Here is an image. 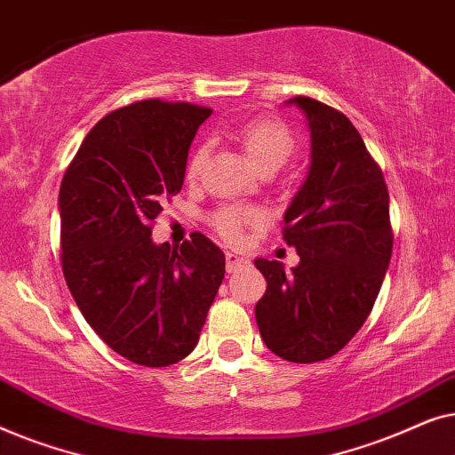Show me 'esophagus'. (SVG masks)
<instances>
[{
	"instance_id": "34e87169",
	"label": "esophagus",
	"mask_w": 455,
	"mask_h": 455,
	"mask_svg": "<svg viewBox=\"0 0 455 455\" xmlns=\"http://www.w3.org/2000/svg\"><path fill=\"white\" fill-rule=\"evenodd\" d=\"M246 265H248V259L246 257H240V254H235V252H228L226 254V269H228V273L240 271L242 267H246Z\"/></svg>"
}]
</instances>
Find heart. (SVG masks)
<instances>
[{"label":"heart","mask_w":455,"mask_h":455,"mask_svg":"<svg viewBox=\"0 0 455 455\" xmlns=\"http://www.w3.org/2000/svg\"><path fill=\"white\" fill-rule=\"evenodd\" d=\"M232 136L259 173L277 172L291 157L296 148L294 136H291L290 130L282 122L265 120V117L242 124L240 128L234 130ZM209 148L204 145H198L190 153L188 164H186V178L196 180L201 176ZM263 221V211L242 207V204H223L211 217V223H213L217 234L229 244H240L244 240L246 228H257Z\"/></svg>","instance_id":"b5f03b06"}]
</instances>
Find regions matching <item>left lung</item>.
I'll return each instance as SVG.
<instances>
[{
	"instance_id": "8db88e82",
	"label": "left lung",
	"mask_w": 455,
	"mask_h": 455,
	"mask_svg": "<svg viewBox=\"0 0 455 455\" xmlns=\"http://www.w3.org/2000/svg\"><path fill=\"white\" fill-rule=\"evenodd\" d=\"M310 132L307 180L291 198L283 240L300 263L257 259L267 291L254 307L265 346L290 363L338 354L372 310L389 267V192L363 136L344 114L294 97Z\"/></svg>"
}]
</instances>
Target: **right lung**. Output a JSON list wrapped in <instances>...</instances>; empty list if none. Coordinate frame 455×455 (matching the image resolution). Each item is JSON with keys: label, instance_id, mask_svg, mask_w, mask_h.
I'll return each instance as SVG.
<instances>
[{"label": "right lung", "instance_id": "right-lung-1", "mask_svg": "<svg viewBox=\"0 0 455 455\" xmlns=\"http://www.w3.org/2000/svg\"><path fill=\"white\" fill-rule=\"evenodd\" d=\"M209 116L159 99L111 111L61 180L66 283L86 323L130 363L167 366L188 356L226 275V257L207 235L196 232L180 246L151 238Z\"/></svg>", "mask_w": 455, "mask_h": 455}]
</instances>
